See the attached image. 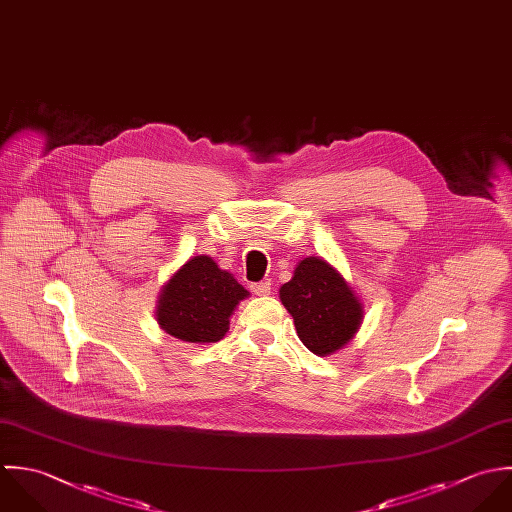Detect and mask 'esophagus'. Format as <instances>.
<instances>
[{
	"instance_id": "obj_1",
	"label": "esophagus",
	"mask_w": 512,
	"mask_h": 512,
	"mask_svg": "<svg viewBox=\"0 0 512 512\" xmlns=\"http://www.w3.org/2000/svg\"><path fill=\"white\" fill-rule=\"evenodd\" d=\"M251 291L259 297H267L271 293V281H261V283L251 285Z\"/></svg>"
}]
</instances>
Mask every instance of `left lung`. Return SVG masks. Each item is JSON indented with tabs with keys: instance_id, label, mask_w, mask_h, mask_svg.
<instances>
[{
	"instance_id": "left-lung-1",
	"label": "left lung",
	"mask_w": 512,
	"mask_h": 512,
	"mask_svg": "<svg viewBox=\"0 0 512 512\" xmlns=\"http://www.w3.org/2000/svg\"><path fill=\"white\" fill-rule=\"evenodd\" d=\"M301 342L316 356L346 346L360 328L364 308L344 277L320 257L303 259L279 291Z\"/></svg>"
}]
</instances>
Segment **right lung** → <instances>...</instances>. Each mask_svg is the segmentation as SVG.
<instances>
[{
  "label": "right lung",
  "instance_id": "add662e5",
  "mask_svg": "<svg viewBox=\"0 0 512 512\" xmlns=\"http://www.w3.org/2000/svg\"><path fill=\"white\" fill-rule=\"evenodd\" d=\"M247 297L249 291L231 273L219 269L211 257L196 255L162 287L156 320L178 340L217 342L229 330V316Z\"/></svg>",
  "mask_w": 512,
  "mask_h": 512
}]
</instances>
